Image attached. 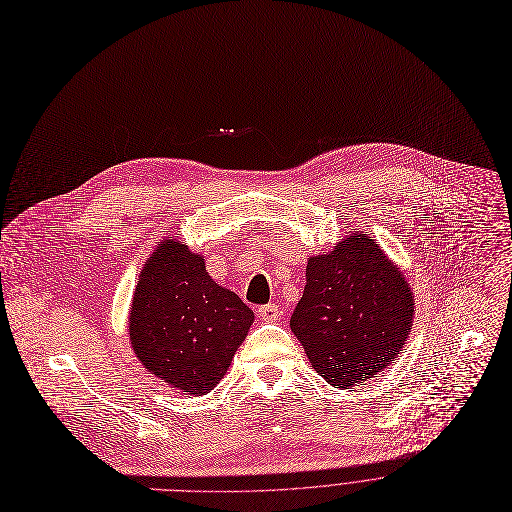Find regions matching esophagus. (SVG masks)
<instances>
[{
  "instance_id": "34e87169",
  "label": "esophagus",
  "mask_w": 512,
  "mask_h": 512,
  "mask_svg": "<svg viewBox=\"0 0 512 512\" xmlns=\"http://www.w3.org/2000/svg\"><path fill=\"white\" fill-rule=\"evenodd\" d=\"M259 316H261L265 322H275V320H280L282 312H280V308H277L275 304H265V306L259 308Z\"/></svg>"
}]
</instances>
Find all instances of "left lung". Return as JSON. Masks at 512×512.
I'll list each match as a JSON object with an SVG mask.
<instances>
[{"label": "left lung", "instance_id": "obj_1", "mask_svg": "<svg viewBox=\"0 0 512 512\" xmlns=\"http://www.w3.org/2000/svg\"><path fill=\"white\" fill-rule=\"evenodd\" d=\"M414 296L398 265L371 237L353 232L306 265L290 318L310 365L335 388L376 378L410 335Z\"/></svg>", "mask_w": 512, "mask_h": 512}]
</instances>
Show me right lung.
I'll return each instance as SVG.
<instances>
[{"mask_svg": "<svg viewBox=\"0 0 512 512\" xmlns=\"http://www.w3.org/2000/svg\"><path fill=\"white\" fill-rule=\"evenodd\" d=\"M253 320V310L208 275L202 255L167 237L138 275L128 335L155 378L202 396L224 378Z\"/></svg>", "mask_w": 512, "mask_h": 512, "instance_id": "add662e5", "label": "right lung"}]
</instances>
